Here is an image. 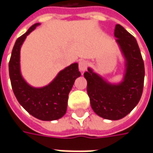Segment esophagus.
<instances>
[{"label":"esophagus","mask_w":153,"mask_h":153,"mask_svg":"<svg viewBox=\"0 0 153 153\" xmlns=\"http://www.w3.org/2000/svg\"><path fill=\"white\" fill-rule=\"evenodd\" d=\"M88 67V63L85 60H80L79 62V70L81 72H84Z\"/></svg>","instance_id":"1"}]
</instances>
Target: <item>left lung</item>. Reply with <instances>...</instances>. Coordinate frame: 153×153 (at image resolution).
I'll return each mask as SVG.
<instances>
[{
	"instance_id": "left-lung-1",
	"label": "left lung",
	"mask_w": 153,
	"mask_h": 153,
	"mask_svg": "<svg viewBox=\"0 0 153 153\" xmlns=\"http://www.w3.org/2000/svg\"><path fill=\"white\" fill-rule=\"evenodd\" d=\"M114 36L125 59L123 80L111 83L90 67L84 73L92 109L109 120H119L136 106L142 95L145 76L144 62L135 38L120 25L115 27Z\"/></svg>"
}]
</instances>
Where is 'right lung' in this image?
Wrapping results in <instances>:
<instances>
[{"mask_svg":"<svg viewBox=\"0 0 153 153\" xmlns=\"http://www.w3.org/2000/svg\"><path fill=\"white\" fill-rule=\"evenodd\" d=\"M38 25L39 23L33 25L17 39L9 61V76L18 101L30 114L42 121L57 120L65 114L69 93L81 73L78 64L74 63L60 71L48 85L35 88L27 83L20 71L21 46Z\"/></svg>","mask_w":153,"mask_h":153,"instance_id":"1","label":"right lung"}]
</instances>
